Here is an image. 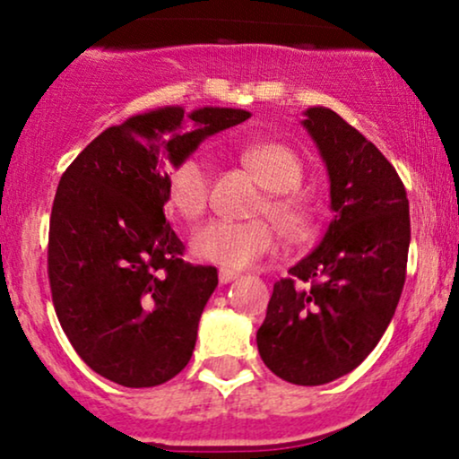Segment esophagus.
I'll use <instances>...</instances> for the list:
<instances>
[{"mask_svg": "<svg viewBox=\"0 0 459 459\" xmlns=\"http://www.w3.org/2000/svg\"><path fill=\"white\" fill-rule=\"evenodd\" d=\"M218 278H220V284H229V282L237 281V278H239V273L233 272V270H226V267H222V270L218 272Z\"/></svg>", "mask_w": 459, "mask_h": 459, "instance_id": "obj_1", "label": "esophagus"}]
</instances>
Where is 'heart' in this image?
I'll list each match as a JSON object with an SVG mask.
<instances>
[{
  "label": "heart",
  "instance_id": "1",
  "mask_svg": "<svg viewBox=\"0 0 459 459\" xmlns=\"http://www.w3.org/2000/svg\"><path fill=\"white\" fill-rule=\"evenodd\" d=\"M241 161L255 175L267 198L256 209V215H267L282 239L302 241L313 230V213L308 203L293 189L302 183V161L281 142H252L241 149ZM207 161L200 155L186 157L170 168L166 178L168 203L183 218L194 220L204 212L209 200ZM194 256L215 263L226 270H244L272 250L273 233L265 222H226L212 220L198 226L192 239Z\"/></svg>",
  "mask_w": 459,
  "mask_h": 459
}]
</instances>
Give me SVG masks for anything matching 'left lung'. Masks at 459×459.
<instances>
[{
  "label": "left lung",
  "mask_w": 459,
  "mask_h": 459,
  "mask_svg": "<svg viewBox=\"0 0 459 459\" xmlns=\"http://www.w3.org/2000/svg\"><path fill=\"white\" fill-rule=\"evenodd\" d=\"M302 127L325 163L334 213L321 244L273 284L256 347L299 386L347 376L371 354L397 308L410 247L408 194L391 161L328 108Z\"/></svg>",
  "instance_id": "obj_1"
}]
</instances>
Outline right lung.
<instances>
[{
    "label": "right lung",
    "mask_w": 459,
    "mask_h": 459,
    "mask_svg": "<svg viewBox=\"0 0 459 459\" xmlns=\"http://www.w3.org/2000/svg\"><path fill=\"white\" fill-rule=\"evenodd\" d=\"M250 118L181 105L105 129L66 168L49 224V284L75 351L105 380L149 388L183 371L218 287L215 267L181 259L163 215L168 168L209 135Z\"/></svg>",
    "instance_id": "obj_1"
}]
</instances>
